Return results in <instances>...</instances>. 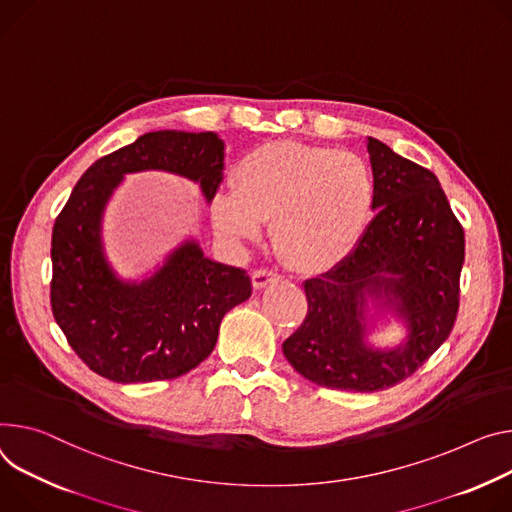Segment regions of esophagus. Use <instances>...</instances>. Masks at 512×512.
Segmentation results:
<instances>
[{"label": "esophagus", "instance_id": "34e87169", "mask_svg": "<svg viewBox=\"0 0 512 512\" xmlns=\"http://www.w3.org/2000/svg\"><path fill=\"white\" fill-rule=\"evenodd\" d=\"M251 277H253V286L255 288H265L267 284L277 280V277H280V273H277L275 269H269V267H257Z\"/></svg>", "mask_w": 512, "mask_h": 512}]
</instances>
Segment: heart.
I'll return each mask as SVG.
<instances>
[{
  "label": "heart",
  "mask_w": 512,
  "mask_h": 512,
  "mask_svg": "<svg viewBox=\"0 0 512 512\" xmlns=\"http://www.w3.org/2000/svg\"><path fill=\"white\" fill-rule=\"evenodd\" d=\"M376 206V179L355 153L302 143H271L247 153L235 188L218 192L212 214L228 237L253 239L273 216V243L294 265H320L347 253Z\"/></svg>",
  "instance_id": "b5f03b06"
}]
</instances>
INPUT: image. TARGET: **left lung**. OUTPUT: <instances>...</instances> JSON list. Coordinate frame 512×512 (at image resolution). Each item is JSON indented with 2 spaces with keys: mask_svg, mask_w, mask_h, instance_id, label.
Listing matches in <instances>:
<instances>
[{
  "mask_svg": "<svg viewBox=\"0 0 512 512\" xmlns=\"http://www.w3.org/2000/svg\"><path fill=\"white\" fill-rule=\"evenodd\" d=\"M376 218L333 269L304 282L308 312L282 349L306 380L349 392L392 388L449 337L459 308L466 237L433 171L367 141ZM386 297L409 341L394 352L364 345L366 298Z\"/></svg>",
  "mask_w": 512,
  "mask_h": 512,
  "instance_id": "left-lung-1",
  "label": "left lung"
}]
</instances>
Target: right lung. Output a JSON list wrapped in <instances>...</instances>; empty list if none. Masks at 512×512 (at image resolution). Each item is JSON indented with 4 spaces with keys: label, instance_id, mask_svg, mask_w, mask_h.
Wrapping results in <instances>:
<instances>
[{
    "label": "right lung",
    "instance_id": "1",
    "mask_svg": "<svg viewBox=\"0 0 512 512\" xmlns=\"http://www.w3.org/2000/svg\"><path fill=\"white\" fill-rule=\"evenodd\" d=\"M214 132L157 130L91 165L53 226L51 308L73 351L120 384L173 380L214 349L222 316L251 296V277L185 243L143 284H124L102 253V212L124 173L163 169L200 183L210 202L222 181Z\"/></svg>",
    "mask_w": 512,
    "mask_h": 512
}]
</instances>
